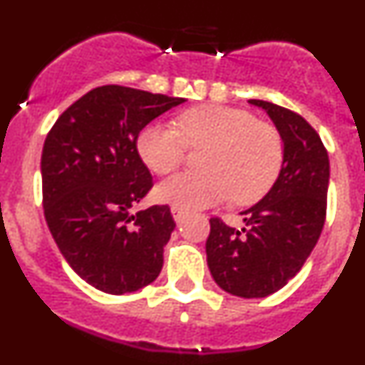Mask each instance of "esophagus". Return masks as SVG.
I'll list each match as a JSON object with an SVG mask.
<instances>
[{
	"label": "esophagus",
	"instance_id": "1",
	"mask_svg": "<svg viewBox=\"0 0 365 365\" xmlns=\"http://www.w3.org/2000/svg\"><path fill=\"white\" fill-rule=\"evenodd\" d=\"M171 213H173V219H175L176 222H180V220L183 219V215H185V210L180 208V206H171Z\"/></svg>",
	"mask_w": 365,
	"mask_h": 365
}]
</instances>
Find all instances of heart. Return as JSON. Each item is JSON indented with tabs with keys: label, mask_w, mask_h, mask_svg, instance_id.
Returning a JSON list of instances; mask_svg holds the SVG:
<instances>
[{
	"label": "heart",
	"mask_w": 365,
	"mask_h": 365,
	"mask_svg": "<svg viewBox=\"0 0 365 365\" xmlns=\"http://www.w3.org/2000/svg\"><path fill=\"white\" fill-rule=\"evenodd\" d=\"M210 145L206 171H187L157 185L155 197L183 210L206 208L233 197L249 205L261 200L277 180L284 143L270 123L256 121L244 109L206 104L180 113L176 127L146 125L138 135V152L157 175L175 171L189 146Z\"/></svg>",
	"instance_id": "obj_1"
}]
</instances>
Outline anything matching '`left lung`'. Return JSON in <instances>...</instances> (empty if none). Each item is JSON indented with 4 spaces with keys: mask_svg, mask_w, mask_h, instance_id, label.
<instances>
[{
    "mask_svg": "<svg viewBox=\"0 0 365 365\" xmlns=\"http://www.w3.org/2000/svg\"><path fill=\"white\" fill-rule=\"evenodd\" d=\"M284 143L281 173L259 203L244 210L240 231L210 219L206 261L213 281L242 298H263L288 284L305 263L325 224L329 153L300 114L264 101Z\"/></svg>",
    "mask_w": 365,
    "mask_h": 365,
    "instance_id": "8db88e82",
    "label": "left lung"
}]
</instances>
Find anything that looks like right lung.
Instances as JSON below:
<instances>
[{
	"mask_svg": "<svg viewBox=\"0 0 365 365\" xmlns=\"http://www.w3.org/2000/svg\"><path fill=\"white\" fill-rule=\"evenodd\" d=\"M183 102L108 84L73 102L47 134V226L73 272L101 292L123 295L159 277L176 224L168 205L130 213L153 185L135 145L150 121Z\"/></svg>",
	"mask_w": 365,
	"mask_h": 365,
	"instance_id": "1",
	"label": "right lung"
}]
</instances>
